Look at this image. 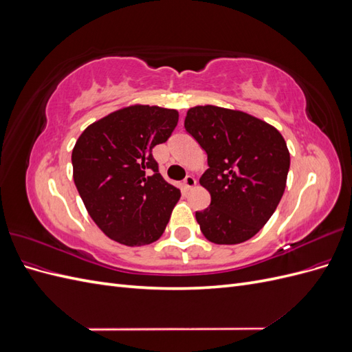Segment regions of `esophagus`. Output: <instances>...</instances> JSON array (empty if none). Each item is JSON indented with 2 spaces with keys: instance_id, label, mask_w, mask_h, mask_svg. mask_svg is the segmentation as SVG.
Returning <instances> with one entry per match:
<instances>
[{
  "instance_id": "esophagus-1",
  "label": "esophagus",
  "mask_w": 352,
  "mask_h": 352,
  "mask_svg": "<svg viewBox=\"0 0 352 352\" xmlns=\"http://www.w3.org/2000/svg\"><path fill=\"white\" fill-rule=\"evenodd\" d=\"M197 185V180H195V177L194 176H186L185 177V180H184V188L185 189H192L194 186Z\"/></svg>"
}]
</instances>
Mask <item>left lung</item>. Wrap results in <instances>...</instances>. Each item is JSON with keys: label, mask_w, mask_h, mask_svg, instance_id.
Segmentation results:
<instances>
[{"label": "left lung", "mask_w": 352, "mask_h": 352, "mask_svg": "<svg viewBox=\"0 0 352 352\" xmlns=\"http://www.w3.org/2000/svg\"><path fill=\"white\" fill-rule=\"evenodd\" d=\"M184 124L207 153L199 184L211 204L195 212L202 235L217 245L248 241L285 192L291 157L283 136L257 117L217 105L189 109Z\"/></svg>", "instance_id": "obj_1"}]
</instances>
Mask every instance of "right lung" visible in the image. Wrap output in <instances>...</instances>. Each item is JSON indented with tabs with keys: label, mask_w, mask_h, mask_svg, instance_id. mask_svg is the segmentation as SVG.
I'll list each match as a JSON object with an SVG mask.
<instances>
[{
	"label": "right lung",
	"mask_w": 352,
	"mask_h": 352,
	"mask_svg": "<svg viewBox=\"0 0 352 352\" xmlns=\"http://www.w3.org/2000/svg\"><path fill=\"white\" fill-rule=\"evenodd\" d=\"M177 110L135 104L94 122L72 151L73 180L88 214L126 247L155 242L180 190L158 173L153 148L172 135Z\"/></svg>",
	"instance_id": "add662e5"
}]
</instances>
